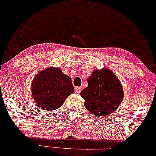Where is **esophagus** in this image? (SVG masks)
Returning <instances> with one entry per match:
<instances>
[{
    "label": "esophagus",
    "mask_w": 156,
    "mask_h": 156,
    "mask_svg": "<svg viewBox=\"0 0 156 156\" xmlns=\"http://www.w3.org/2000/svg\"><path fill=\"white\" fill-rule=\"evenodd\" d=\"M81 90H82L81 87H76V88H75V92L77 93V94H80V93L81 92Z\"/></svg>",
    "instance_id": "esophagus-1"
}]
</instances>
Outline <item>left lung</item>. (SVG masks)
<instances>
[{
    "instance_id": "left-lung-1",
    "label": "left lung",
    "mask_w": 156,
    "mask_h": 156,
    "mask_svg": "<svg viewBox=\"0 0 156 156\" xmlns=\"http://www.w3.org/2000/svg\"><path fill=\"white\" fill-rule=\"evenodd\" d=\"M88 87L80 93L84 105L93 114L104 117L119 107L124 97L122 86L109 68L96 70L87 79Z\"/></svg>"
}]
</instances>
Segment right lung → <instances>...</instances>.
Listing matches in <instances>:
<instances>
[{
	"label": "right lung",
	"mask_w": 156,
	"mask_h": 156,
	"mask_svg": "<svg viewBox=\"0 0 156 156\" xmlns=\"http://www.w3.org/2000/svg\"><path fill=\"white\" fill-rule=\"evenodd\" d=\"M74 92L72 80L59 68H47L34 77L31 94L41 109L52 111L60 108Z\"/></svg>",
	"instance_id": "obj_1"
}]
</instances>
